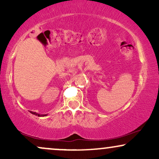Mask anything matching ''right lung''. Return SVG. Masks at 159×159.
<instances>
[{
    "label": "right lung",
    "instance_id": "right-lung-1",
    "mask_svg": "<svg viewBox=\"0 0 159 159\" xmlns=\"http://www.w3.org/2000/svg\"><path fill=\"white\" fill-rule=\"evenodd\" d=\"M30 113H31V114H33L38 115V116H45V115H40V114H36V113H35V112H32V111H30Z\"/></svg>",
    "mask_w": 159,
    "mask_h": 159
}]
</instances>
